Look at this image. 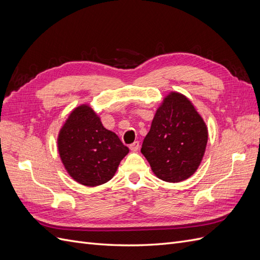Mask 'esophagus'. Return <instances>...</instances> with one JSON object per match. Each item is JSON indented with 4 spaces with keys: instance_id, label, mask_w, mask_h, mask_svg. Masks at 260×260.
Masks as SVG:
<instances>
[{
    "instance_id": "esophagus-1",
    "label": "esophagus",
    "mask_w": 260,
    "mask_h": 260,
    "mask_svg": "<svg viewBox=\"0 0 260 260\" xmlns=\"http://www.w3.org/2000/svg\"><path fill=\"white\" fill-rule=\"evenodd\" d=\"M139 147H140V143L138 142V141H136V142H133L129 146V148L131 149V152H138L139 151Z\"/></svg>"
}]
</instances>
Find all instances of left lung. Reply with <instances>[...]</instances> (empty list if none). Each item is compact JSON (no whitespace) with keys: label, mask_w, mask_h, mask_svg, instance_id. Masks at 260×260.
Returning a JSON list of instances; mask_svg holds the SVG:
<instances>
[{"label":"left lung","mask_w":260,"mask_h":260,"mask_svg":"<svg viewBox=\"0 0 260 260\" xmlns=\"http://www.w3.org/2000/svg\"><path fill=\"white\" fill-rule=\"evenodd\" d=\"M207 140L206 123L191 101L170 92L156 111L141 153L157 178L175 183L198 170Z\"/></svg>","instance_id":"1"}]
</instances>
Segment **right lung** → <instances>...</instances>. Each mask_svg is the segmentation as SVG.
<instances>
[{
	"mask_svg": "<svg viewBox=\"0 0 260 260\" xmlns=\"http://www.w3.org/2000/svg\"><path fill=\"white\" fill-rule=\"evenodd\" d=\"M57 147L69 176L85 186L106 183L129 153L116 133L105 129L86 104L70 113L59 131Z\"/></svg>",
	"mask_w": 260,
	"mask_h": 260,
	"instance_id": "right-lung-1",
	"label": "right lung"
}]
</instances>
